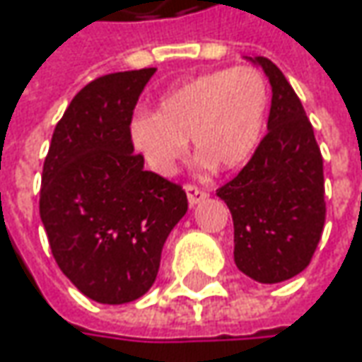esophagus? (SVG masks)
Returning a JSON list of instances; mask_svg holds the SVG:
<instances>
[{"mask_svg": "<svg viewBox=\"0 0 362 362\" xmlns=\"http://www.w3.org/2000/svg\"><path fill=\"white\" fill-rule=\"evenodd\" d=\"M186 197H188V204L194 206V204H198L200 200H204L209 194H206L202 188L194 186V184H188V186H186Z\"/></svg>", "mask_w": 362, "mask_h": 362, "instance_id": "34e87169", "label": "esophagus"}]
</instances>
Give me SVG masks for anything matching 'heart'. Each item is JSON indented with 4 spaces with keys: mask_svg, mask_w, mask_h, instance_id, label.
Returning a JSON list of instances; mask_svg holds the SVG:
<instances>
[{
    "mask_svg": "<svg viewBox=\"0 0 362 362\" xmlns=\"http://www.w3.org/2000/svg\"><path fill=\"white\" fill-rule=\"evenodd\" d=\"M267 95V83L253 66L202 72L168 90L156 113L134 117L129 139L160 176L174 172L186 153L188 137L198 158L233 170L259 146Z\"/></svg>",
    "mask_w": 362,
    "mask_h": 362,
    "instance_id": "obj_1",
    "label": "heart"
}]
</instances>
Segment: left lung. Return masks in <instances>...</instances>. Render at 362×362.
<instances>
[{
    "label": "left lung",
    "mask_w": 362,
    "mask_h": 362,
    "mask_svg": "<svg viewBox=\"0 0 362 362\" xmlns=\"http://www.w3.org/2000/svg\"><path fill=\"white\" fill-rule=\"evenodd\" d=\"M253 62L272 85L269 132L216 197L233 216L237 267L259 284H279L306 269L322 237V153L284 72L263 56Z\"/></svg>",
    "instance_id": "8db88e82"
}]
</instances>
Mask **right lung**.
Returning <instances> with one entry per match:
<instances>
[{
  "label": "right lung",
  "mask_w": 362,
  "mask_h": 362,
  "mask_svg": "<svg viewBox=\"0 0 362 362\" xmlns=\"http://www.w3.org/2000/svg\"><path fill=\"white\" fill-rule=\"evenodd\" d=\"M156 69L105 74L58 121L42 170L40 218L60 272L99 304H127L156 281L188 211L182 186L144 170L129 125Z\"/></svg>",
  "instance_id": "1"
}]
</instances>
